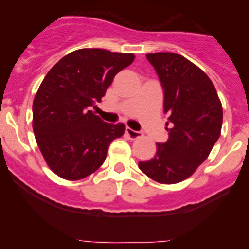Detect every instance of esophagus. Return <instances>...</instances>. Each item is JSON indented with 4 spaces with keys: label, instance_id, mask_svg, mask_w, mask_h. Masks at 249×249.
<instances>
[{
    "label": "esophagus",
    "instance_id": "34e87169",
    "mask_svg": "<svg viewBox=\"0 0 249 249\" xmlns=\"http://www.w3.org/2000/svg\"><path fill=\"white\" fill-rule=\"evenodd\" d=\"M125 131H126V135H127V136H129L131 140L139 139V137L142 136V134H141L140 131H135V130H132L131 127H129V126L126 127V130H125Z\"/></svg>",
    "mask_w": 249,
    "mask_h": 249
}]
</instances>
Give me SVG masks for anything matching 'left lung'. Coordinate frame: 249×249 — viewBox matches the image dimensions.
Returning <instances> with one entry per match:
<instances>
[{"mask_svg":"<svg viewBox=\"0 0 249 249\" xmlns=\"http://www.w3.org/2000/svg\"><path fill=\"white\" fill-rule=\"evenodd\" d=\"M164 89L169 140L139 167L153 180L175 184L196 171L220 136L223 108L217 90L201 69L173 53L147 54Z\"/></svg>","mask_w":249,"mask_h":249,"instance_id":"8db88e82","label":"left lung"}]
</instances>
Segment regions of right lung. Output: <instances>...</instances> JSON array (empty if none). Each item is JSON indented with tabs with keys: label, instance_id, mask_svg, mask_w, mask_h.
<instances>
[{
	"label": "right lung",
	"instance_id": "right-lung-1",
	"mask_svg": "<svg viewBox=\"0 0 249 249\" xmlns=\"http://www.w3.org/2000/svg\"><path fill=\"white\" fill-rule=\"evenodd\" d=\"M134 59L106 49H78L44 77L32 105V127L48 166L59 177L78 180L94 173L110 142L124 135L123 123H105L90 107L101 102L115 74Z\"/></svg>",
	"mask_w": 249,
	"mask_h": 249
}]
</instances>
